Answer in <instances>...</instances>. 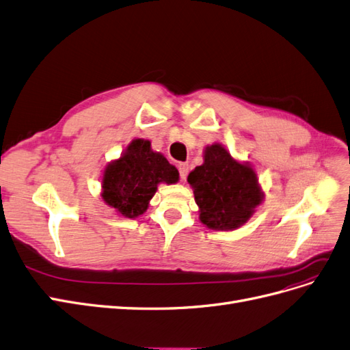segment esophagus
<instances>
[{
    "label": "esophagus",
    "mask_w": 350,
    "mask_h": 350,
    "mask_svg": "<svg viewBox=\"0 0 350 350\" xmlns=\"http://www.w3.org/2000/svg\"><path fill=\"white\" fill-rule=\"evenodd\" d=\"M178 169H179V176H181V181H185L187 175H188V163H179Z\"/></svg>",
    "instance_id": "obj_1"
}]
</instances>
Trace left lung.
I'll list each match as a JSON object with an SVG mask.
<instances>
[{
  "instance_id": "left-lung-1",
  "label": "left lung",
  "mask_w": 350,
  "mask_h": 350,
  "mask_svg": "<svg viewBox=\"0 0 350 350\" xmlns=\"http://www.w3.org/2000/svg\"><path fill=\"white\" fill-rule=\"evenodd\" d=\"M203 157V165L187 178L200 208V221L208 229L235 230L247 224L264 200L257 174L219 143L207 146Z\"/></svg>"
}]
</instances>
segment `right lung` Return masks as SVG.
Returning <instances> with one entry per match:
<instances>
[{
	"label": "right lung",
	"mask_w": 350,
	"mask_h": 350,
	"mask_svg": "<svg viewBox=\"0 0 350 350\" xmlns=\"http://www.w3.org/2000/svg\"><path fill=\"white\" fill-rule=\"evenodd\" d=\"M178 179V169L162 153L153 152L149 140L135 139L105 166L100 196L120 216L134 219L149 208L159 184H175Z\"/></svg>",
	"instance_id": "1"
}]
</instances>
